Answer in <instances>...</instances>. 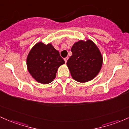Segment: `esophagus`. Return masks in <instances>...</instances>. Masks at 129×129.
<instances>
[{
    "label": "esophagus",
    "mask_w": 129,
    "mask_h": 129,
    "mask_svg": "<svg viewBox=\"0 0 129 129\" xmlns=\"http://www.w3.org/2000/svg\"><path fill=\"white\" fill-rule=\"evenodd\" d=\"M68 57H66V58H64V61H65V63H66V62H67V60H68Z\"/></svg>",
    "instance_id": "esophagus-1"
}]
</instances>
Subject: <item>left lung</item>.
Listing matches in <instances>:
<instances>
[{
    "label": "left lung",
    "instance_id": "1",
    "mask_svg": "<svg viewBox=\"0 0 129 129\" xmlns=\"http://www.w3.org/2000/svg\"><path fill=\"white\" fill-rule=\"evenodd\" d=\"M72 55L67 61L72 77L79 82L91 80L101 70L102 57L99 49L91 40L79 41L71 48Z\"/></svg>",
    "mask_w": 129,
    "mask_h": 129
}]
</instances>
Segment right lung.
<instances>
[{
  "label": "right lung",
  "mask_w": 129,
  "mask_h": 129,
  "mask_svg": "<svg viewBox=\"0 0 129 129\" xmlns=\"http://www.w3.org/2000/svg\"><path fill=\"white\" fill-rule=\"evenodd\" d=\"M58 50L51 44L37 43L31 49L27 59L28 71L37 82L47 84L55 78L58 67L64 64Z\"/></svg>",
  "instance_id": "right-lung-1"
}]
</instances>
